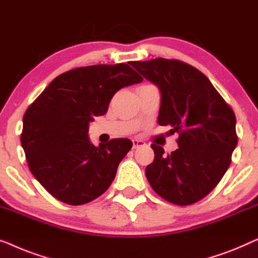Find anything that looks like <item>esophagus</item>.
I'll return each instance as SVG.
<instances>
[{
	"label": "esophagus",
	"mask_w": 258,
	"mask_h": 258,
	"mask_svg": "<svg viewBox=\"0 0 258 258\" xmlns=\"http://www.w3.org/2000/svg\"><path fill=\"white\" fill-rule=\"evenodd\" d=\"M132 144H133L134 150H136V148H139V147H144L145 145H146L143 140H139V139H133Z\"/></svg>",
	"instance_id": "34e87169"
}]
</instances>
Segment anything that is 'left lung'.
Listing matches in <instances>:
<instances>
[{"label":"left lung","instance_id":"8db88e82","mask_svg":"<svg viewBox=\"0 0 258 258\" xmlns=\"http://www.w3.org/2000/svg\"><path fill=\"white\" fill-rule=\"evenodd\" d=\"M130 64L160 89L159 125L179 133V148L168 155L151 145L154 160L145 172L148 182L166 201L193 205L216 187L230 165L237 145L234 111L209 79L184 61L155 58Z\"/></svg>","mask_w":258,"mask_h":258}]
</instances>
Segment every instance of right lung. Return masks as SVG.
<instances>
[{"label":"right lung","mask_w":258,"mask_h":258,"mask_svg":"<svg viewBox=\"0 0 258 258\" xmlns=\"http://www.w3.org/2000/svg\"><path fill=\"white\" fill-rule=\"evenodd\" d=\"M130 63L64 72L25 111L21 144L29 169L57 200L79 206L100 197L132 148L125 138L94 146L88 136L89 122L106 113L114 93L143 81Z\"/></svg>","instance_id":"1"}]
</instances>
